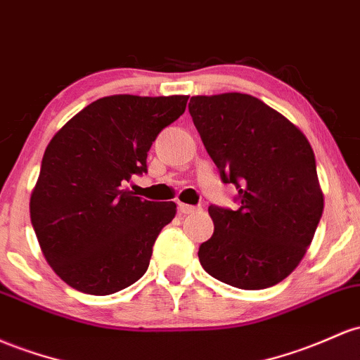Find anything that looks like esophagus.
<instances>
[{
	"label": "esophagus",
	"instance_id": "1",
	"mask_svg": "<svg viewBox=\"0 0 360 360\" xmlns=\"http://www.w3.org/2000/svg\"><path fill=\"white\" fill-rule=\"evenodd\" d=\"M196 210H200V207H193V205H186V203H179V212L181 213H195Z\"/></svg>",
	"mask_w": 360,
	"mask_h": 360
}]
</instances>
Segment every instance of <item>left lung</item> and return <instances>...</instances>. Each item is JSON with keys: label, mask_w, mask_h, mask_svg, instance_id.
I'll return each instance as SVG.
<instances>
[{"label": "left lung", "mask_w": 360, "mask_h": 360, "mask_svg": "<svg viewBox=\"0 0 360 360\" xmlns=\"http://www.w3.org/2000/svg\"><path fill=\"white\" fill-rule=\"evenodd\" d=\"M189 114L236 210L210 205L213 236L198 250L213 278L244 290L282 282L313 240L323 213L314 152L301 129L248 94L198 96Z\"/></svg>", "instance_id": "1"}]
</instances>
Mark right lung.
<instances>
[{"label": "right lung", "instance_id": "add662e5", "mask_svg": "<svg viewBox=\"0 0 360 360\" xmlns=\"http://www.w3.org/2000/svg\"><path fill=\"white\" fill-rule=\"evenodd\" d=\"M186 102V96L98 98L49 141L30 220L47 263L70 287L109 295L145 275L176 203L143 200L124 186L148 171L150 147Z\"/></svg>", "mask_w": 360, "mask_h": 360}]
</instances>
